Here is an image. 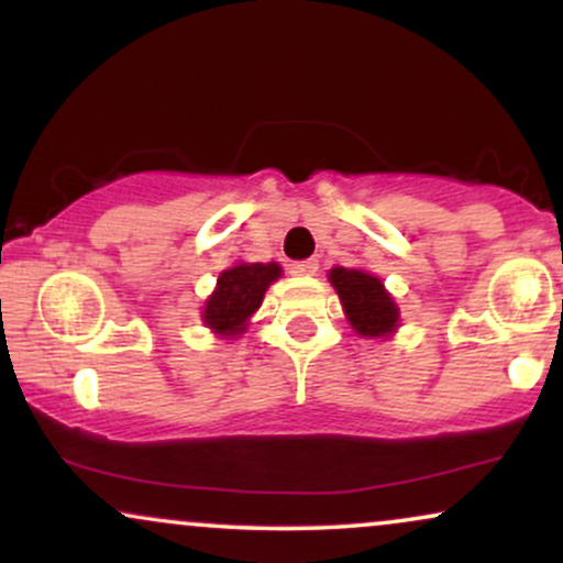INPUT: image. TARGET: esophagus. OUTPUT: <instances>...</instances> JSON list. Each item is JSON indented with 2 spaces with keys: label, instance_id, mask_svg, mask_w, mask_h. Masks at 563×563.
<instances>
[{
  "label": "esophagus",
  "instance_id": "34e87169",
  "mask_svg": "<svg viewBox=\"0 0 563 563\" xmlns=\"http://www.w3.org/2000/svg\"><path fill=\"white\" fill-rule=\"evenodd\" d=\"M318 267H320L318 260H303V262H294V264H290L288 273H290V275H303V277H309V275L318 273Z\"/></svg>",
  "mask_w": 563,
  "mask_h": 563
}]
</instances>
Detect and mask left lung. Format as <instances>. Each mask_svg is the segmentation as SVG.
<instances>
[{"label":"left lung","instance_id":"left-lung-1","mask_svg":"<svg viewBox=\"0 0 563 563\" xmlns=\"http://www.w3.org/2000/svg\"><path fill=\"white\" fill-rule=\"evenodd\" d=\"M328 280L339 294L349 325L363 339H386L397 331L399 309L376 275L365 269L333 267Z\"/></svg>","mask_w":563,"mask_h":563}]
</instances>
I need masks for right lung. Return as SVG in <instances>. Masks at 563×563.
<instances>
[{"instance_id":"1","label":"right lung","mask_w":563,"mask_h":563,"mask_svg":"<svg viewBox=\"0 0 563 563\" xmlns=\"http://www.w3.org/2000/svg\"><path fill=\"white\" fill-rule=\"evenodd\" d=\"M280 264H235L224 269L217 280V290L206 299L203 322L219 335H241L249 318L262 307L264 290L280 277Z\"/></svg>"}]
</instances>
